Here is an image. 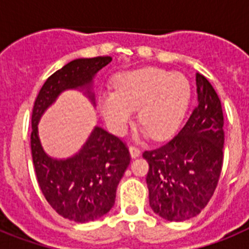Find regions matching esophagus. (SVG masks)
I'll return each mask as SVG.
<instances>
[{"mask_svg":"<svg viewBox=\"0 0 249 249\" xmlns=\"http://www.w3.org/2000/svg\"><path fill=\"white\" fill-rule=\"evenodd\" d=\"M129 152H131V157L132 158H137L138 156L141 155V149L138 147L131 146L129 147Z\"/></svg>","mask_w":249,"mask_h":249,"instance_id":"obj_1","label":"esophagus"}]
</instances>
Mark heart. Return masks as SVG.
<instances>
[{"instance_id": "obj_1", "label": "heart", "mask_w": 249, "mask_h": 249, "mask_svg": "<svg viewBox=\"0 0 249 249\" xmlns=\"http://www.w3.org/2000/svg\"><path fill=\"white\" fill-rule=\"evenodd\" d=\"M191 100V86L181 73L157 67H146L123 73L116 91L100 97V108L109 128L122 135L138 109L141 135L164 140L175 133Z\"/></svg>"}]
</instances>
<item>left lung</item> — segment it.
<instances>
[{"label":"left lung","mask_w":249,"mask_h":249,"mask_svg":"<svg viewBox=\"0 0 249 249\" xmlns=\"http://www.w3.org/2000/svg\"><path fill=\"white\" fill-rule=\"evenodd\" d=\"M198 106L166 144L143 152L146 182L156 214L182 222L201 213L212 198L223 164V111L210 81L196 74Z\"/></svg>","instance_id":"left-lung-1"}]
</instances>
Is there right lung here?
<instances>
[{
	"label": "right lung",
	"instance_id": "right-lung-1",
	"mask_svg": "<svg viewBox=\"0 0 249 249\" xmlns=\"http://www.w3.org/2000/svg\"><path fill=\"white\" fill-rule=\"evenodd\" d=\"M111 61L109 56L71 61L46 80L32 109L31 152L39 188L59 215L78 223L100 218L113 207L117 186L131 162L128 147L120 137L96 127L80 153L54 160L41 146L37 123L65 89H87L93 101L92 78Z\"/></svg>",
	"mask_w": 249,
	"mask_h": 249
}]
</instances>
